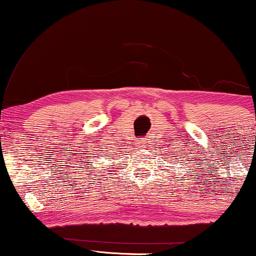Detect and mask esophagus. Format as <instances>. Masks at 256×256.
Returning <instances> with one entry per match:
<instances>
[{"mask_svg": "<svg viewBox=\"0 0 256 256\" xmlns=\"http://www.w3.org/2000/svg\"><path fill=\"white\" fill-rule=\"evenodd\" d=\"M138 144H140V146H143L146 144V140H140V142H138Z\"/></svg>", "mask_w": 256, "mask_h": 256, "instance_id": "34e87169", "label": "esophagus"}]
</instances>
